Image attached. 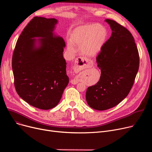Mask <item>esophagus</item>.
<instances>
[{"label":"esophagus","instance_id":"1","mask_svg":"<svg viewBox=\"0 0 152 152\" xmlns=\"http://www.w3.org/2000/svg\"><path fill=\"white\" fill-rule=\"evenodd\" d=\"M91 63L87 60L82 58V57H78L75 59V65H74V71L76 73H79V71L83 70L84 68H88L91 65ZM79 83L78 79L77 77H75L74 79H71V83L73 84H76Z\"/></svg>","mask_w":152,"mask_h":152}]
</instances>
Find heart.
Listing matches in <instances>:
<instances>
[{
	"mask_svg": "<svg viewBox=\"0 0 152 152\" xmlns=\"http://www.w3.org/2000/svg\"><path fill=\"white\" fill-rule=\"evenodd\" d=\"M108 31L97 23L87 24L75 28L70 34L68 50L76 51L75 46L79 47L81 53L89 57L97 55L103 49L108 38Z\"/></svg>",
	"mask_w": 152,
	"mask_h": 152,
	"instance_id": "b5f03b06",
	"label": "heart"
}]
</instances>
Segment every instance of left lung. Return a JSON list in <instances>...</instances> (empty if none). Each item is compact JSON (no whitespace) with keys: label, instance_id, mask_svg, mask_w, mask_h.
Masks as SVG:
<instances>
[{"label":"left lung","instance_id":"obj_1","mask_svg":"<svg viewBox=\"0 0 152 152\" xmlns=\"http://www.w3.org/2000/svg\"><path fill=\"white\" fill-rule=\"evenodd\" d=\"M105 21L112 33L96 58L99 81L86 94L89 106L100 111L115 107L127 97L139 67L138 49L129 31L114 20Z\"/></svg>","mask_w":152,"mask_h":152}]
</instances>
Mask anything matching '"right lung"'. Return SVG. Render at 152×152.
Masks as SVG:
<instances>
[{
	"label": "right lung",
	"mask_w": 152,
	"mask_h": 152,
	"mask_svg": "<svg viewBox=\"0 0 152 152\" xmlns=\"http://www.w3.org/2000/svg\"><path fill=\"white\" fill-rule=\"evenodd\" d=\"M57 23L55 18L34 17L18 37L12 56L16 91L41 110L57 106L69 83L63 56L65 42L53 33Z\"/></svg>",
	"instance_id": "add662e5"
}]
</instances>
